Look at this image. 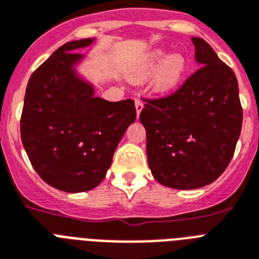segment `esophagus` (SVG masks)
Instances as JSON below:
<instances>
[{"label":"esophagus","instance_id":"1","mask_svg":"<svg viewBox=\"0 0 259 259\" xmlns=\"http://www.w3.org/2000/svg\"><path fill=\"white\" fill-rule=\"evenodd\" d=\"M135 107H136V115H138V117H139L140 112H142V109L144 108V104H143V101L139 100V99H136Z\"/></svg>","mask_w":259,"mask_h":259}]
</instances>
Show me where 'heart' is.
<instances>
[{
  "mask_svg": "<svg viewBox=\"0 0 259 259\" xmlns=\"http://www.w3.org/2000/svg\"><path fill=\"white\" fill-rule=\"evenodd\" d=\"M163 62L162 64L161 63ZM161 63L162 66L160 65ZM161 66L155 74L154 87L159 92H167L172 90L174 87L181 80L183 71H185V59L179 55H171L165 59V52L159 49L151 53L147 60L143 63L142 67L136 71V78H146L148 77L152 72Z\"/></svg>",
  "mask_w": 259,
  "mask_h": 259,
  "instance_id": "obj_1",
  "label": "heart"
}]
</instances>
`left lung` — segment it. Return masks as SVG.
Segmentation results:
<instances>
[{"instance_id":"1","label":"left lung","mask_w":259,"mask_h":259,"mask_svg":"<svg viewBox=\"0 0 259 259\" xmlns=\"http://www.w3.org/2000/svg\"><path fill=\"white\" fill-rule=\"evenodd\" d=\"M191 41L199 68L171 95L144 99L140 112L151 172L160 185L178 190L203 187L222 175L243 115L233 69L203 38Z\"/></svg>"}]
</instances>
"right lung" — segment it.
I'll use <instances>...</instances> for the list:
<instances>
[{
	"instance_id": "obj_1",
	"label": "right lung",
	"mask_w": 259,
	"mask_h": 259,
	"mask_svg": "<svg viewBox=\"0 0 259 259\" xmlns=\"http://www.w3.org/2000/svg\"><path fill=\"white\" fill-rule=\"evenodd\" d=\"M92 38L60 47L33 72L21 115V140L33 168L52 187L82 192L101 183L117 144L136 119L131 99L107 101L78 77L74 52Z\"/></svg>"
}]
</instances>
